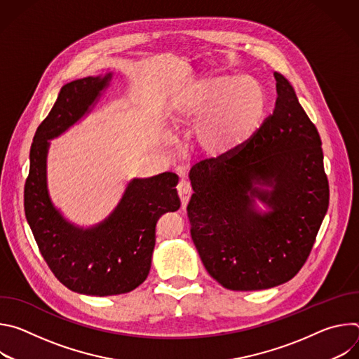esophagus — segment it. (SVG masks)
Masks as SVG:
<instances>
[{"instance_id":"1","label":"esophagus","mask_w":359,"mask_h":359,"mask_svg":"<svg viewBox=\"0 0 359 359\" xmlns=\"http://www.w3.org/2000/svg\"><path fill=\"white\" fill-rule=\"evenodd\" d=\"M177 193H179L180 201H182V206L186 208L189 200H190V196H191V193H193L190 183L186 182V180H182V182L179 183V186H177Z\"/></svg>"}]
</instances>
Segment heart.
<instances>
[{
    "instance_id": "heart-1",
    "label": "heart",
    "mask_w": 359,
    "mask_h": 359,
    "mask_svg": "<svg viewBox=\"0 0 359 359\" xmlns=\"http://www.w3.org/2000/svg\"><path fill=\"white\" fill-rule=\"evenodd\" d=\"M270 108L264 83L250 75L210 72L172 95L168 118L194 125L193 143L204 156L219 159L247 144L263 128Z\"/></svg>"
}]
</instances>
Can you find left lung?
<instances>
[{
	"label": "left lung",
	"instance_id": "8db88e82",
	"mask_svg": "<svg viewBox=\"0 0 359 359\" xmlns=\"http://www.w3.org/2000/svg\"><path fill=\"white\" fill-rule=\"evenodd\" d=\"M274 78V112L259 133L240 150L200 162L189 173L193 243L208 273L233 291L291 280L328 210L318 130L288 79L280 72Z\"/></svg>",
	"mask_w": 359,
	"mask_h": 359
}]
</instances>
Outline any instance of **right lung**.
<instances>
[{"mask_svg": "<svg viewBox=\"0 0 359 359\" xmlns=\"http://www.w3.org/2000/svg\"><path fill=\"white\" fill-rule=\"evenodd\" d=\"M114 72L75 79L38 126L29 151L24 190L27 222L42 257L69 290L86 295H118L147 277L161 216L176 212L179 176L165 172L133 177L115 209L102 222L83 227L69 222L49 196L46 161L50 142L83 121L109 88Z\"/></svg>", "mask_w": 359, "mask_h": 359, "instance_id": "right-lung-1", "label": "right lung"}]
</instances>
